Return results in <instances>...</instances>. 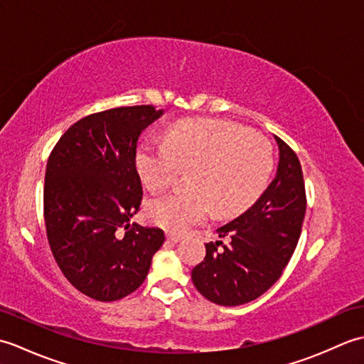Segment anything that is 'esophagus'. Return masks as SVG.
Here are the masks:
<instances>
[{"mask_svg":"<svg viewBox=\"0 0 364 364\" xmlns=\"http://www.w3.org/2000/svg\"><path fill=\"white\" fill-rule=\"evenodd\" d=\"M167 239H168L170 242H175L176 244V242H180L181 237L178 236V235H173V233H167Z\"/></svg>","mask_w":364,"mask_h":364,"instance_id":"34e87169","label":"esophagus"}]
</instances>
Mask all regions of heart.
I'll use <instances>...</instances> for the list:
<instances>
[{
	"instance_id": "obj_1",
	"label": "heart",
	"mask_w": 364,
	"mask_h": 364,
	"mask_svg": "<svg viewBox=\"0 0 364 364\" xmlns=\"http://www.w3.org/2000/svg\"><path fill=\"white\" fill-rule=\"evenodd\" d=\"M181 167H191L188 184L153 197L146 215L175 233L215 215L244 211L266 189L272 150L264 137L236 123L194 119L176 123L166 142L146 139L136 150V168L145 186L164 188Z\"/></svg>"
}]
</instances>
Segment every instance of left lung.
Listing matches in <instances>:
<instances>
[{
    "label": "left lung",
    "mask_w": 364,
    "mask_h": 364,
    "mask_svg": "<svg viewBox=\"0 0 364 364\" xmlns=\"http://www.w3.org/2000/svg\"><path fill=\"white\" fill-rule=\"evenodd\" d=\"M275 141L280 158L274 181L244 214L218 228L230 244H206L205 259L192 269L197 291L213 304L236 306L258 299L280 278L297 247L306 210L304 173L291 146L277 136Z\"/></svg>",
    "instance_id": "obj_1"
}]
</instances>
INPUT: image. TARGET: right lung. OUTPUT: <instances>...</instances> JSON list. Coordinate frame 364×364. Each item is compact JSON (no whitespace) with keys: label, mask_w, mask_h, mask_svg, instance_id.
<instances>
[{"label":"right lung","mask_w":364,"mask_h":364,"mask_svg":"<svg viewBox=\"0 0 364 364\" xmlns=\"http://www.w3.org/2000/svg\"><path fill=\"white\" fill-rule=\"evenodd\" d=\"M162 112L142 105L90 114L65 131L46 162L50 249L67 280L90 299L134 292L164 244L161 228L129 223L142 202L137 139Z\"/></svg>","instance_id":"1"}]
</instances>
